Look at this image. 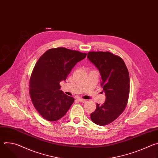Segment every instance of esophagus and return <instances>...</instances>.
I'll return each instance as SVG.
<instances>
[{
    "instance_id": "esophagus-1",
    "label": "esophagus",
    "mask_w": 158,
    "mask_h": 158,
    "mask_svg": "<svg viewBox=\"0 0 158 158\" xmlns=\"http://www.w3.org/2000/svg\"><path fill=\"white\" fill-rule=\"evenodd\" d=\"M77 100L79 101V102H86V100L85 99H82V98H78L77 99Z\"/></svg>"
}]
</instances>
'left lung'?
Segmentation results:
<instances>
[{
  "label": "left lung",
  "mask_w": 158,
  "mask_h": 158,
  "mask_svg": "<svg viewBox=\"0 0 158 158\" xmlns=\"http://www.w3.org/2000/svg\"><path fill=\"white\" fill-rule=\"evenodd\" d=\"M87 58L99 69L106 97L103 104H96L91 119L98 125L105 126L116 120L126 107L130 90L129 72L122 58L110 52L91 51Z\"/></svg>",
  "instance_id": "1"
}]
</instances>
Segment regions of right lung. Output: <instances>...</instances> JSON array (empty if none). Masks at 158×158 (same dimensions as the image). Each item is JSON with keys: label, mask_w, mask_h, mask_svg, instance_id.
<instances>
[{"label": "right lung", "mask_w": 158, "mask_h": 158, "mask_svg": "<svg viewBox=\"0 0 158 158\" xmlns=\"http://www.w3.org/2000/svg\"><path fill=\"white\" fill-rule=\"evenodd\" d=\"M86 53L64 48L51 49L36 62L29 82V94L39 114L49 121L62 118L74 101L65 94L59 82L69 74L74 66L86 57Z\"/></svg>", "instance_id": "add662e5"}]
</instances>
